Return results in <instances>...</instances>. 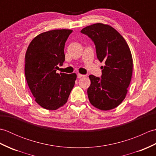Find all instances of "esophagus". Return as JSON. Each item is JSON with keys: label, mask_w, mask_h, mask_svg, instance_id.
Listing matches in <instances>:
<instances>
[{"label": "esophagus", "mask_w": 156, "mask_h": 156, "mask_svg": "<svg viewBox=\"0 0 156 156\" xmlns=\"http://www.w3.org/2000/svg\"><path fill=\"white\" fill-rule=\"evenodd\" d=\"M77 76H78V78H85V77H87V76L86 75H84V74H77Z\"/></svg>", "instance_id": "34e87169"}]
</instances>
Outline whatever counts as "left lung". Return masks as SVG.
<instances>
[{"label":"left lung","mask_w":156,"mask_h":156,"mask_svg":"<svg viewBox=\"0 0 156 156\" xmlns=\"http://www.w3.org/2000/svg\"><path fill=\"white\" fill-rule=\"evenodd\" d=\"M80 32L94 42L97 58L105 64L101 66V78L89 76V101L101 110H111L120 105L127 94L133 72L130 49L120 34L109 25L96 23Z\"/></svg>","instance_id":"8db88e82"}]
</instances>
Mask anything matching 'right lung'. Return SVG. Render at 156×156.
<instances>
[{"label": "right lung", "instance_id": "1", "mask_svg": "<svg viewBox=\"0 0 156 156\" xmlns=\"http://www.w3.org/2000/svg\"><path fill=\"white\" fill-rule=\"evenodd\" d=\"M72 32L56 29L42 33L33 39L26 51V80L37 103L48 110L65 105L75 84L74 73H56L58 66L65 60V43Z\"/></svg>", "mask_w": 156, "mask_h": 156}]
</instances>
